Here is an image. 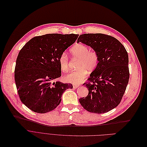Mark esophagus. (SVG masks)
<instances>
[{
  "label": "esophagus",
  "instance_id": "obj_1",
  "mask_svg": "<svg viewBox=\"0 0 147 147\" xmlns=\"http://www.w3.org/2000/svg\"><path fill=\"white\" fill-rule=\"evenodd\" d=\"M79 85H74L73 86V87H74V88H78V87H79Z\"/></svg>",
  "mask_w": 147,
  "mask_h": 147
}]
</instances>
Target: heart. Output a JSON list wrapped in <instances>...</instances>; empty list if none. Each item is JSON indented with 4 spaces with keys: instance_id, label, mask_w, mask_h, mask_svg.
Listing matches in <instances>:
<instances>
[{
    "instance_id": "obj_1",
    "label": "heart",
    "mask_w": 147,
    "mask_h": 147,
    "mask_svg": "<svg viewBox=\"0 0 147 147\" xmlns=\"http://www.w3.org/2000/svg\"><path fill=\"white\" fill-rule=\"evenodd\" d=\"M70 53L72 58L78 59V61L75 71L69 73L64 79L67 82L74 84H80L87 76V72H92L99 63V55L94 50H90L89 48L82 44L72 47ZM59 64L61 71L66 72L69 70V59L65 53H62L59 59Z\"/></svg>"
}]
</instances>
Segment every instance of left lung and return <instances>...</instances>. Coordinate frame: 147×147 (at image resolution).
Here are the masks:
<instances>
[{"mask_svg":"<svg viewBox=\"0 0 147 147\" xmlns=\"http://www.w3.org/2000/svg\"><path fill=\"white\" fill-rule=\"evenodd\" d=\"M77 42L92 47L99 55L98 65L83 84L88 94L79 102L90 113H107L119 105L129 82L127 52L116 38L102 33L81 34Z\"/></svg>","mask_w":147,"mask_h":147,"instance_id":"8db88e82","label":"left lung"}]
</instances>
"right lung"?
Listing matches in <instances>:
<instances>
[{
    "label": "right lung",
    "mask_w": 147,
    "mask_h": 147,
    "mask_svg": "<svg viewBox=\"0 0 147 147\" xmlns=\"http://www.w3.org/2000/svg\"><path fill=\"white\" fill-rule=\"evenodd\" d=\"M79 34H47L34 37L24 45L16 60L14 77L20 99L32 111L44 114L61 102L71 84L53 82L61 76L59 59Z\"/></svg>",
    "instance_id": "add662e5"
}]
</instances>
